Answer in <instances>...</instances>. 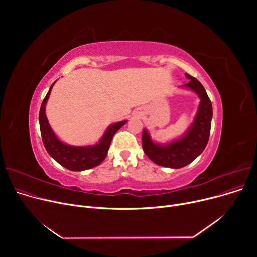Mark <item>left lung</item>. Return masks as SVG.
<instances>
[{
    "mask_svg": "<svg viewBox=\"0 0 257 257\" xmlns=\"http://www.w3.org/2000/svg\"><path fill=\"white\" fill-rule=\"evenodd\" d=\"M190 79L188 83L180 87L195 92L200 99L198 110L193 123L181 137L166 144L153 141L149 131H143V148L146 155L158 166L180 169L194 161L204 151L208 143L212 118V106L206 90L199 81L191 75L185 74Z\"/></svg>",
    "mask_w": 257,
    "mask_h": 257,
    "instance_id": "left-lung-1",
    "label": "left lung"
}]
</instances>
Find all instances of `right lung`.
I'll return each mask as SVG.
<instances>
[{"label": "right lung", "instance_id": "add662e5", "mask_svg": "<svg viewBox=\"0 0 257 257\" xmlns=\"http://www.w3.org/2000/svg\"><path fill=\"white\" fill-rule=\"evenodd\" d=\"M56 81L51 85L42 106H40L38 117L40 133H42L46 150L53 159H55L59 165L70 171L79 172L97 167L105 159L115 132L127 123V119L115 121L108 126L99 142L93 145L72 146L62 142L52 129L46 114V106L50 98L51 90Z\"/></svg>", "mask_w": 257, "mask_h": 257}]
</instances>
